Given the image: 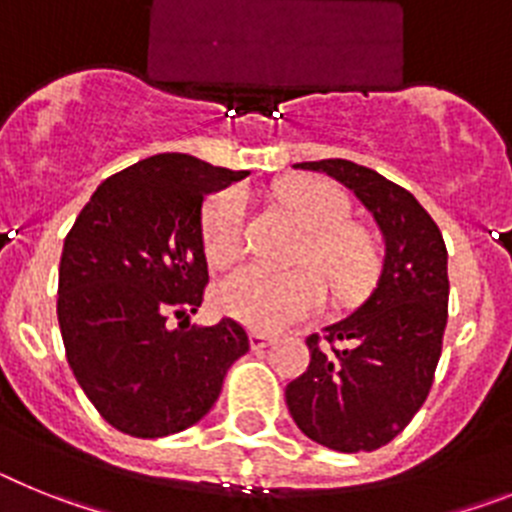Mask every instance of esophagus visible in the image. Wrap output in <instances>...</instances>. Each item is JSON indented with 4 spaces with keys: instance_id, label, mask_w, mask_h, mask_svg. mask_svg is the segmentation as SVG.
<instances>
[{
    "instance_id": "esophagus-1",
    "label": "esophagus",
    "mask_w": 512,
    "mask_h": 512,
    "mask_svg": "<svg viewBox=\"0 0 512 512\" xmlns=\"http://www.w3.org/2000/svg\"><path fill=\"white\" fill-rule=\"evenodd\" d=\"M250 342H252V350H262V348H268V345H273L275 337L268 335V332H252Z\"/></svg>"
}]
</instances>
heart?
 Wrapping results in <instances>:
<instances>
[{
	"instance_id": "1",
	"label": "heart",
	"mask_w": 512,
	"mask_h": 512,
	"mask_svg": "<svg viewBox=\"0 0 512 512\" xmlns=\"http://www.w3.org/2000/svg\"><path fill=\"white\" fill-rule=\"evenodd\" d=\"M278 201L306 231L299 252L304 268L247 265L231 273L216 293L224 314L260 332L286 330L319 314L327 301L322 275L340 299H348L371 283L379 265L376 242L368 229L350 221L348 195L335 185L319 177H296L278 190ZM244 221L247 193L242 188L234 185L211 195L201 219L203 252L211 265L224 268L242 255Z\"/></svg>"
}]
</instances>
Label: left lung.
<instances>
[{
    "label": "left lung",
    "instance_id": "obj_1",
    "mask_svg": "<svg viewBox=\"0 0 512 512\" xmlns=\"http://www.w3.org/2000/svg\"><path fill=\"white\" fill-rule=\"evenodd\" d=\"M355 193L384 234V265L366 301L309 335V368L286 386L301 433L332 451H376L394 441L430 394L448 322L443 234L410 190L348 162H301Z\"/></svg>",
    "mask_w": 512,
    "mask_h": 512
}]
</instances>
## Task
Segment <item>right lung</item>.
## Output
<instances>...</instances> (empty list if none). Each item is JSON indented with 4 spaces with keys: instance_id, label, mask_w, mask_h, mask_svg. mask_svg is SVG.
<instances>
[{
    "instance_id": "right-lung-1",
    "label": "right lung",
    "mask_w": 512,
    "mask_h": 512,
    "mask_svg": "<svg viewBox=\"0 0 512 512\" xmlns=\"http://www.w3.org/2000/svg\"><path fill=\"white\" fill-rule=\"evenodd\" d=\"M247 175L175 151L141 159L102 182L66 234L56 301L66 361L115 430L190 428L250 350L234 319L188 322L208 286L203 201Z\"/></svg>"
}]
</instances>
